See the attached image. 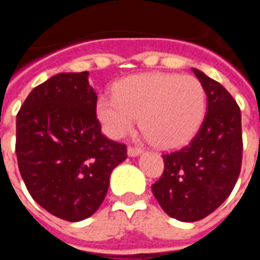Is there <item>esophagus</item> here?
<instances>
[{"label":"esophagus","instance_id":"1","mask_svg":"<svg viewBox=\"0 0 260 260\" xmlns=\"http://www.w3.org/2000/svg\"><path fill=\"white\" fill-rule=\"evenodd\" d=\"M142 153V149L135 146H129L128 147V154H129L131 157H135V156H139Z\"/></svg>","mask_w":260,"mask_h":260}]
</instances>
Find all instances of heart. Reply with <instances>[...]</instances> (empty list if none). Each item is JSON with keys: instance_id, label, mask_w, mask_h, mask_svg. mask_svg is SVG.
<instances>
[{"instance_id": "b5f03b06", "label": "heart", "mask_w": 260, "mask_h": 260, "mask_svg": "<svg viewBox=\"0 0 260 260\" xmlns=\"http://www.w3.org/2000/svg\"><path fill=\"white\" fill-rule=\"evenodd\" d=\"M113 93L96 104L97 118L113 139L124 136L139 117L156 146L175 149L195 136L206 114V91L191 75H132L117 82Z\"/></svg>"}]
</instances>
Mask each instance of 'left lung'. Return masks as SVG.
<instances>
[{
	"instance_id": "1",
	"label": "left lung",
	"mask_w": 260,
	"mask_h": 260,
	"mask_svg": "<svg viewBox=\"0 0 260 260\" xmlns=\"http://www.w3.org/2000/svg\"><path fill=\"white\" fill-rule=\"evenodd\" d=\"M192 71L206 91V117L186 146L163 154V175L152 185L164 212L180 221H198L214 212L233 191L242 163L238 104L218 82Z\"/></svg>"
}]
</instances>
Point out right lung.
Instances as JSON below:
<instances>
[{
  "label": "right lung",
  "instance_id": "1",
  "mask_svg": "<svg viewBox=\"0 0 260 260\" xmlns=\"http://www.w3.org/2000/svg\"><path fill=\"white\" fill-rule=\"evenodd\" d=\"M87 72H69L35 87L16 115V157L31 198L67 221L90 217L126 146L107 139Z\"/></svg>",
  "mask_w": 260,
  "mask_h": 260
}]
</instances>
